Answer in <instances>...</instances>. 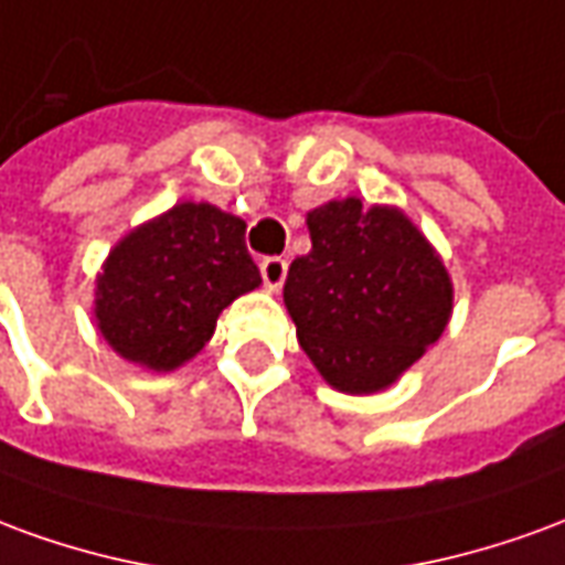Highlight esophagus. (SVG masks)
<instances>
[{"label": "esophagus", "mask_w": 565, "mask_h": 565, "mask_svg": "<svg viewBox=\"0 0 565 565\" xmlns=\"http://www.w3.org/2000/svg\"><path fill=\"white\" fill-rule=\"evenodd\" d=\"M259 275H263V284H266V290L278 294V290H281L284 278H287V259L266 257L263 263H259Z\"/></svg>", "instance_id": "esophagus-1"}]
</instances>
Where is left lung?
Segmentation results:
<instances>
[{
	"label": "left lung",
	"mask_w": 565,
	"mask_h": 565,
	"mask_svg": "<svg viewBox=\"0 0 565 565\" xmlns=\"http://www.w3.org/2000/svg\"><path fill=\"white\" fill-rule=\"evenodd\" d=\"M306 223L311 250L284 281L299 344L332 391H387L448 327L445 259L396 205L330 199Z\"/></svg>",
	"instance_id": "8db88e82"
}]
</instances>
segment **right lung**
<instances>
[{
	"label": "right lung",
	"mask_w": 565,
	"mask_h": 565,
	"mask_svg": "<svg viewBox=\"0 0 565 565\" xmlns=\"http://www.w3.org/2000/svg\"><path fill=\"white\" fill-rule=\"evenodd\" d=\"M245 230L211 202H178L129 230L96 275L93 318L108 348L150 372L193 360L223 308L263 284Z\"/></svg>",
	"instance_id": "1"
}]
</instances>
